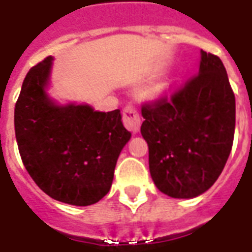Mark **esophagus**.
I'll list each match as a JSON object with an SVG mask.
<instances>
[{
  "instance_id": "obj_1",
  "label": "esophagus",
  "mask_w": 252,
  "mask_h": 252,
  "mask_svg": "<svg viewBox=\"0 0 252 252\" xmlns=\"http://www.w3.org/2000/svg\"><path fill=\"white\" fill-rule=\"evenodd\" d=\"M123 125L131 133H137L140 130L141 117L137 108H134V107H126L123 110Z\"/></svg>"
}]
</instances>
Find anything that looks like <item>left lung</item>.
Segmentation results:
<instances>
[{
	"mask_svg": "<svg viewBox=\"0 0 252 252\" xmlns=\"http://www.w3.org/2000/svg\"><path fill=\"white\" fill-rule=\"evenodd\" d=\"M235 94L219 57L201 50L198 76L172 96L142 107L149 171L165 195L190 199L213 186L231 153Z\"/></svg>",
	"mask_w": 252,
	"mask_h": 252,
	"instance_id": "obj_1",
	"label": "left lung"
}]
</instances>
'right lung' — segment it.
Instances as JSON below:
<instances>
[{
	"label": "right lung",
	"mask_w": 252,
	"mask_h": 252,
	"mask_svg": "<svg viewBox=\"0 0 252 252\" xmlns=\"http://www.w3.org/2000/svg\"><path fill=\"white\" fill-rule=\"evenodd\" d=\"M54 58L30 69L15 107L21 160L39 189L60 202L88 206L110 191L118 158L131 138L119 110L61 104L49 94Z\"/></svg>",
	"instance_id": "right-lung-1"
}]
</instances>
